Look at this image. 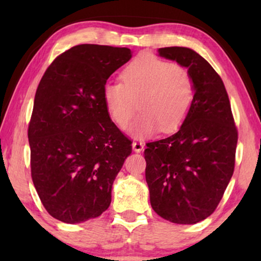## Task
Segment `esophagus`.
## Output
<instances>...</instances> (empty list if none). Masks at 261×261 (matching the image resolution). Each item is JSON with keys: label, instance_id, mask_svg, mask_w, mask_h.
Wrapping results in <instances>:
<instances>
[{"label": "esophagus", "instance_id": "obj_1", "mask_svg": "<svg viewBox=\"0 0 261 261\" xmlns=\"http://www.w3.org/2000/svg\"><path fill=\"white\" fill-rule=\"evenodd\" d=\"M144 146L145 144L141 141H134L133 144H132V147H133L134 152H141L142 149H144Z\"/></svg>", "mask_w": 261, "mask_h": 261}]
</instances>
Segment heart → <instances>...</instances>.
I'll return each instance as SVG.
<instances>
[{"label": "heart", "instance_id": "obj_1", "mask_svg": "<svg viewBox=\"0 0 261 261\" xmlns=\"http://www.w3.org/2000/svg\"><path fill=\"white\" fill-rule=\"evenodd\" d=\"M121 82L103 87L107 113L120 129H127L140 103L142 114L132 128L138 138L162 129L177 130L190 113L195 99L194 81L183 66L152 55H142L124 67Z\"/></svg>", "mask_w": 261, "mask_h": 261}]
</instances>
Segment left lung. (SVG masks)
<instances>
[{
	"label": "left lung",
	"mask_w": 261,
	"mask_h": 261,
	"mask_svg": "<svg viewBox=\"0 0 261 261\" xmlns=\"http://www.w3.org/2000/svg\"><path fill=\"white\" fill-rule=\"evenodd\" d=\"M158 52L188 67L195 99L177 133L146 144L149 201L163 219L194 224L215 212L233 176L238 129L223 82L203 57L177 46Z\"/></svg>",
	"instance_id": "left-lung-1"
}]
</instances>
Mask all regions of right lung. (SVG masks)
I'll list each match as a JSON object with an SVG mask.
<instances>
[{
  "label": "right lung",
  "mask_w": 261,
  "mask_h": 261,
  "mask_svg": "<svg viewBox=\"0 0 261 261\" xmlns=\"http://www.w3.org/2000/svg\"><path fill=\"white\" fill-rule=\"evenodd\" d=\"M130 58L127 47L73 46L38 85L28 124L31 174L42 205L62 222H85L109 208L132 141L110 120L103 87Z\"/></svg>",
  "instance_id": "obj_1"
}]
</instances>
